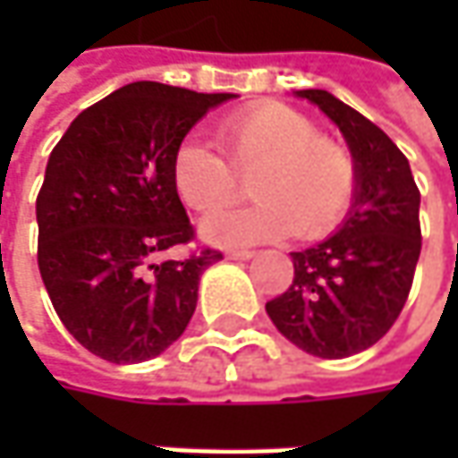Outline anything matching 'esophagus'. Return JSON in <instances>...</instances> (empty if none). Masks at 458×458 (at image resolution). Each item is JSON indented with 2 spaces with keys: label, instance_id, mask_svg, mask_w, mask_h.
<instances>
[{
  "label": "esophagus",
  "instance_id": "34e87169",
  "mask_svg": "<svg viewBox=\"0 0 458 458\" xmlns=\"http://www.w3.org/2000/svg\"><path fill=\"white\" fill-rule=\"evenodd\" d=\"M226 257H229V259H250V257H255V252H252V250H229Z\"/></svg>",
  "mask_w": 458,
  "mask_h": 458
}]
</instances>
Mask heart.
<instances>
[{
	"label": "heart",
	"instance_id": "b5f03b06",
	"mask_svg": "<svg viewBox=\"0 0 458 458\" xmlns=\"http://www.w3.org/2000/svg\"><path fill=\"white\" fill-rule=\"evenodd\" d=\"M224 157L199 140H185L173 155V185L199 214H216L244 196L252 181L259 201L203 224L219 244L328 237L349 214L357 193V165L342 142L318 134L298 109L262 101L229 114L219 124Z\"/></svg>",
	"mask_w": 458,
	"mask_h": 458
}]
</instances>
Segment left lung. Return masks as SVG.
<instances>
[{"label": "left lung", "instance_id": "8db88e82", "mask_svg": "<svg viewBox=\"0 0 458 458\" xmlns=\"http://www.w3.org/2000/svg\"><path fill=\"white\" fill-rule=\"evenodd\" d=\"M298 97L339 124L354 155L357 193L334 237L293 252L291 288L265 308L288 342L342 360L377 344L408 301L420 257V191L408 157L377 124L321 89Z\"/></svg>", "mask_w": 458, "mask_h": 458}]
</instances>
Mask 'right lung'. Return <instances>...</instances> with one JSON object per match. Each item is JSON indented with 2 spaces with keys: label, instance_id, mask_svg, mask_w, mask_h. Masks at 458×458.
Segmentation results:
<instances>
[{
  "label": "right lung",
  "instance_id": "right-lung-1",
  "mask_svg": "<svg viewBox=\"0 0 458 458\" xmlns=\"http://www.w3.org/2000/svg\"><path fill=\"white\" fill-rule=\"evenodd\" d=\"M232 94L137 81L83 109L50 152L38 193V267L68 334L114 364L157 357L185 331L203 270L221 252L196 247L173 185L188 130Z\"/></svg>",
  "mask_w": 458,
  "mask_h": 458
}]
</instances>
